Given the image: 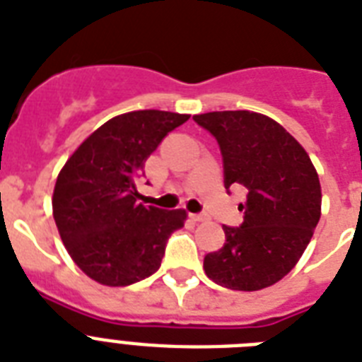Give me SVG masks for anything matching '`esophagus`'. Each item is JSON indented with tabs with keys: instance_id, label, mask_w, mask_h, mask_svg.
I'll return each mask as SVG.
<instances>
[{
	"instance_id": "esophagus-1",
	"label": "esophagus",
	"mask_w": 362,
	"mask_h": 362,
	"mask_svg": "<svg viewBox=\"0 0 362 362\" xmlns=\"http://www.w3.org/2000/svg\"><path fill=\"white\" fill-rule=\"evenodd\" d=\"M190 218H192L194 222H207L209 220L207 214H190Z\"/></svg>"
}]
</instances>
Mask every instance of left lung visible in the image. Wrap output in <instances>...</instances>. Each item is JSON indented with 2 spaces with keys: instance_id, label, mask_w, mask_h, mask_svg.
I'll return each instance as SVG.
<instances>
[{
  "instance_id": "obj_1",
  "label": "left lung",
  "mask_w": 362,
  "mask_h": 362,
  "mask_svg": "<svg viewBox=\"0 0 362 362\" xmlns=\"http://www.w3.org/2000/svg\"><path fill=\"white\" fill-rule=\"evenodd\" d=\"M194 120L214 134L223 157V183L247 190L240 228L207 253L209 279L231 291L272 286L300 261L322 214V188L303 146L281 124L253 110H214Z\"/></svg>"
}]
</instances>
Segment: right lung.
Returning <instances> with one entry per match:
<instances>
[{
    "label": "right lung",
    "instance_id": "1",
    "mask_svg": "<svg viewBox=\"0 0 362 362\" xmlns=\"http://www.w3.org/2000/svg\"><path fill=\"white\" fill-rule=\"evenodd\" d=\"M190 118L133 110L88 134L62 166L53 218L71 261L107 286H127L159 270L166 240L187 220L185 209L139 203L136 179L160 140Z\"/></svg>",
    "mask_w": 362,
    "mask_h": 362
}]
</instances>
